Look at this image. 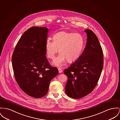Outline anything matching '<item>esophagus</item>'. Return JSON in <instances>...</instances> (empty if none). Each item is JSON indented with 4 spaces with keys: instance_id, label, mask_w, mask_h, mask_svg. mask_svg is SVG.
Returning <instances> with one entry per match:
<instances>
[{
    "instance_id": "obj_1",
    "label": "esophagus",
    "mask_w": 120,
    "mask_h": 120,
    "mask_svg": "<svg viewBox=\"0 0 120 120\" xmlns=\"http://www.w3.org/2000/svg\"><path fill=\"white\" fill-rule=\"evenodd\" d=\"M58 71H59V72L60 73H61V72H62V70L61 69H60V68H59L58 69Z\"/></svg>"
}]
</instances>
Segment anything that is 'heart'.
<instances>
[{
	"label": "heart",
	"instance_id": "b5f03b06",
	"mask_svg": "<svg viewBox=\"0 0 120 120\" xmlns=\"http://www.w3.org/2000/svg\"><path fill=\"white\" fill-rule=\"evenodd\" d=\"M84 45V38L80 34L61 31L54 35L53 41H46L45 53L47 58L53 60L59 49L60 54L52 64L61 67L66 60L69 62L76 60L81 55Z\"/></svg>",
	"mask_w": 120,
	"mask_h": 120
}]
</instances>
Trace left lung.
I'll return each instance as SVG.
<instances>
[{
	"label": "left lung",
	"mask_w": 120,
	"mask_h": 120,
	"mask_svg": "<svg viewBox=\"0 0 120 120\" xmlns=\"http://www.w3.org/2000/svg\"><path fill=\"white\" fill-rule=\"evenodd\" d=\"M87 38L86 46L80 57L64 74L68 80L65 86L66 95L80 99L91 93L97 85L103 67L102 48L98 38L92 30H85Z\"/></svg>",
	"instance_id": "1"
}]
</instances>
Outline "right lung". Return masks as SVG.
<instances>
[{"label": "right lung", "mask_w": 120, "mask_h": 120, "mask_svg": "<svg viewBox=\"0 0 120 120\" xmlns=\"http://www.w3.org/2000/svg\"><path fill=\"white\" fill-rule=\"evenodd\" d=\"M49 29L34 26L24 32L18 42L12 58L15 77L21 89L34 98L48 92L51 80L58 74L46 57L45 44Z\"/></svg>", "instance_id": "add662e5"}]
</instances>
